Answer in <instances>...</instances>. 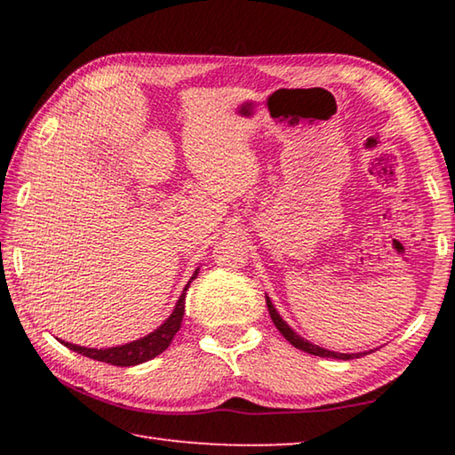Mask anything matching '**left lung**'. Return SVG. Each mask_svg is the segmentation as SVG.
Wrapping results in <instances>:
<instances>
[{
	"instance_id": "obj_1",
	"label": "left lung",
	"mask_w": 455,
	"mask_h": 455,
	"mask_svg": "<svg viewBox=\"0 0 455 455\" xmlns=\"http://www.w3.org/2000/svg\"><path fill=\"white\" fill-rule=\"evenodd\" d=\"M267 307H268V315H271V319H273V323H275V327L281 331V335L287 339V341L292 345V347H297V349H301V351H305V353H311V355H317V357H333V359H353V357H363V355H367V353H351V355H347V353H335V351H327V349H321V347H317V345H313V343H309V341H305L303 337H299L295 331H292L287 323H284L281 317H279V313L275 311V307H273V303L268 301V297H267Z\"/></svg>"
}]
</instances>
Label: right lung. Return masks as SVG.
Segmentation results:
<instances>
[{
	"mask_svg": "<svg viewBox=\"0 0 455 455\" xmlns=\"http://www.w3.org/2000/svg\"><path fill=\"white\" fill-rule=\"evenodd\" d=\"M196 275H198V271H195V276L188 281L187 289L182 291V295L179 299V303H176L171 317L164 321V325H160L156 331H154V333L138 339V341L120 345V347H110V349H90V347H80V345H72L66 341H61V343H64L68 349L80 353V355H86V357L96 359V361H104V363L116 365V367H130V365H138V363H144V361L154 359L172 343L174 335L179 333V329L182 325V317H184V301H187V291L190 287V283L196 279Z\"/></svg>",
	"mask_w": 455,
	"mask_h": 455,
	"instance_id": "obj_1",
	"label": "right lung"
}]
</instances>
